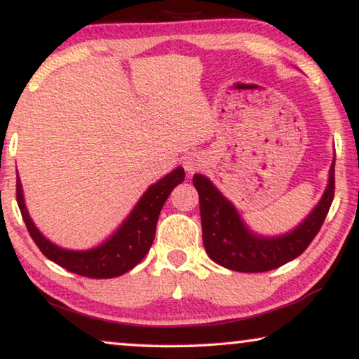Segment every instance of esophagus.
<instances>
[{"label": "esophagus", "mask_w": 359, "mask_h": 359, "mask_svg": "<svg viewBox=\"0 0 359 359\" xmlns=\"http://www.w3.org/2000/svg\"><path fill=\"white\" fill-rule=\"evenodd\" d=\"M201 166H203V160H201V156L199 155H191V156H188V158H186V161H184V168H186V171H188V173H196V171H198Z\"/></svg>", "instance_id": "1"}]
</instances>
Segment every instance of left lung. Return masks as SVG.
Segmentation results:
<instances>
[{
    "label": "left lung",
    "instance_id": "left-lung-1",
    "mask_svg": "<svg viewBox=\"0 0 359 359\" xmlns=\"http://www.w3.org/2000/svg\"><path fill=\"white\" fill-rule=\"evenodd\" d=\"M199 193L204 248L220 266L240 273H263L297 258L320 230L335 194V161L325 193L306 220L281 237H259L248 230L237 209L203 175L193 176Z\"/></svg>",
    "mask_w": 359,
    "mask_h": 359
}]
</instances>
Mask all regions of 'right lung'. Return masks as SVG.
<instances>
[{
	"mask_svg": "<svg viewBox=\"0 0 359 359\" xmlns=\"http://www.w3.org/2000/svg\"><path fill=\"white\" fill-rule=\"evenodd\" d=\"M183 181L184 170L180 166L166 175L165 178L151 184L137 203L129 217L126 219V222L117 229V232L100 247L85 250V252H73V250L57 247L39 232V229L29 217L26 204H24L19 176L16 181V199L29 235L48 259L68 271L80 274V276L107 279L130 271L145 258L154 243L160 210L175 186Z\"/></svg>",
	"mask_w": 359,
	"mask_h": 359,
	"instance_id": "right-lung-1",
	"label": "right lung"
}]
</instances>
